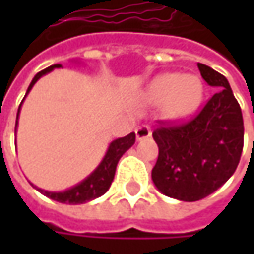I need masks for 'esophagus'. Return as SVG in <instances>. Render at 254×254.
Here are the masks:
<instances>
[{
  "label": "esophagus",
  "instance_id": "esophagus-1",
  "mask_svg": "<svg viewBox=\"0 0 254 254\" xmlns=\"http://www.w3.org/2000/svg\"><path fill=\"white\" fill-rule=\"evenodd\" d=\"M135 135H136V139H138V141L145 139V138L151 136V129L148 127H145V125H142V127L135 129Z\"/></svg>",
  "mask_w": 254,
  "mask_h": 254
}]
</instances>
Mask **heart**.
<instances>
[{
  "label": "heart",
  "instance_id": "obj_1",
  "mask_svg": "<svg viewBox=\"0 0 254 254\" xmlns=\"http://www.w3.org/2000/svg\"><path fill=\"white\" fill-rule=\"evenodd\" d=\"M203 94L204 86L198 76L163 73L147 85L142 101L148 106L163 104L168 118L184 119L200 107Z\"/></svg>",
  "mask_w": 254,
  "mask_h": 254
}]
</instances>
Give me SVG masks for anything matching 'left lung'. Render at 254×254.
<instances>
[{
    "instance_id": "1",
    "label": "left lung",
    "mask_w": 254,
    "mask_h": 254,
    "mask_svg": "<svg viewBox=\"0 0 254 254\" xmlns=\"http://www.w3.org/2000/svg\"><path fill=\"white\" fill-rule=\"evenodd\" d=\"M201 77L218 89L190 122L157 127L159 157L151 171L156 188L181 201H197L221 188L235 172L244 141V124L229 82L198 63Z\"/></svg>"
}]
</instances>
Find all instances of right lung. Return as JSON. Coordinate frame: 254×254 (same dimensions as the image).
I'll use <instances>...</instances> for the list:
<instances>
[{
	"instance_id": "right-lung-1",
	"label": "right lung",
	"mask_w": 254,
	"mask_h": 254,
	"mask_svg": "<svg viewBox=\"0 0 254 254\" xmlns=\"http://www.w3.org/2000/svg\"><path fill=\"white\" fill-rule=\"evenodd\" d=\"M62 64H53L47 69H44L42 72L36 73L35 77L32 79L27 91H26V95L30 92V89L33 88V85L50 72H53L54 69H60ZM25 95V98H26ZM23 98V101H25ZM23 101L20 103V107L17 110V121H16V130L17 132V125H19V115H20V109H22V104ZM135 142V133L130 132L127 136H122V138H118V139H113L110 144H109V148L103 157V160L100 162V165L85 178L82 179L80 182H77L76 185L64 190V191H47V190H42V188H38L33 187L44 195H47L48 198L51 200H56L59 203H66V204H82V203H86V201H91L94 198H98L101 197L112 185V181L115 178V172H116V166L121 160V157L127 153V150L133 145Z\"/></svg>"
}]
</instances>
